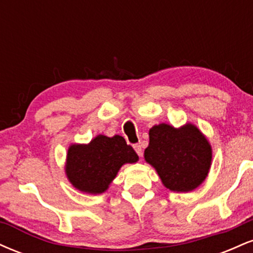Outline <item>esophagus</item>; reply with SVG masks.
Returning <instances> with one entry per match:
<instances>
[{"label":"esophagus","instance_id":"obj_1","mask_svg":"<svg viewBox=\"0 0 253 253\" xmlns=\"http://www.w3.org/2000/svg\"><path fill=\"white\" fill-rule=\"evenodd\" d=\"M133 147H134L136 155H138L139 157H141V155H143V149H141V145L140 144H135Z\"/></svg>","mask_w":253,"mask_h":253}]
</instances>
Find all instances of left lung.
<instances>
[{
    "instance_id": "8db88e82",
    "label": "left lung",
    "mask_w": 253,
    "mask_h": 253,
    "mask_svg": "<svg viewBox=\"0 0 253 253\" xmlns=\"http://www.w3.org/2000/svg\"><path fill=\"white\" fill-rule=\"evenodd\" d=\"M144 157L155 168L168 189L188 193L205 181L211 164V146L193 124L175 128L168 124L153 126Z\"/></svg>"
}]
</instances>
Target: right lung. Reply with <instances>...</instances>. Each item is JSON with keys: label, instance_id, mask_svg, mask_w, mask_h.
<instances>
[{"label": "right lung", "instance_id": "obj_1", "mask_svg": "<svg viewBox=\"0 0 253 253\" xmlns=\"http://www.w3.org/2000/svg\"><path fill=\"white\" fill-rule=\"evenodd\" d=\"M139 157L121 135L98 134L89 144H72L68 150L65 173L76 189L86 194H102L126 163Z\"/></svg>", "mask_w": 253, "mask_h": 253}]
</instances>
